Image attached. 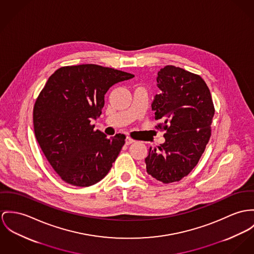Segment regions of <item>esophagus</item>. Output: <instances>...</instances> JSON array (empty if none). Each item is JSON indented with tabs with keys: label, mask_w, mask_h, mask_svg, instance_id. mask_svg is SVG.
I'll list each match as a JSON object with an SVG mask.
<instances>
[{
	"label": "esophagus",
	"mask_w": 254,
	"mask_h": 254,
	"mask_svg": "<svg viewBox=\"0 0 254 254\" xmlns=\"http://www.w3.org/2000/svg\"><path fill=\"white\" fill-rule=\"evenodd\" d=\"M133 142H134V140H133L132 138H130V137L128 136L126 138V144H127V145H130V144H132Z\"/></svg>",
	"instance_id": "1"
}]
</instances>
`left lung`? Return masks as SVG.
Returning <instances> with one entry per match:
<instances>
[{
    "instance_id": "left-lung-1",
    "label": "left lung",
    "mask_w": 254,
    "mask_h": 254,
    "mask_svg": "<svg viewBox=\"0 0 254 254\" xmlns=\"http://www.w3.org/2000/svg\"><path fill=\"white\" fill-rule=\"evenodd\" d=\"M152 110L156 128L165 130V142L150 148L145 158L149 175L164 184L189 175L198 163L211 137L215 114L210 90L199 75L174 65L157 72Z\"/></svg>"
}]
</instances>
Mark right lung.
Instances as JSON below:
<instances>
[{
    "label": "right lung",
    "instance_id": "obj_1",
    "mask_svg": "<svg viewBox=\"0 0 254 254\" xmlns=\"http://www.w3.org/2000/svg\"><path fill=\"white\" fill-rule=\"evenodd\" d=\"M133 74L87 64L63 66L47 80L34 106V129L39 146L61 179L90 187L112 167L126 135L107 138L94 130L110 87Z\"/></svg>",
    "mask_w": 254,
    "mask_h": 254
}]
</instances>
